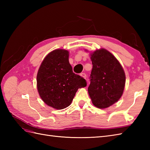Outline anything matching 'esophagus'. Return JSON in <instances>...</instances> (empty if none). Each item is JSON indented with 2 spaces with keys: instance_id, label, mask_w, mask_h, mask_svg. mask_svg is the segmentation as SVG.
I'll list each match as a JSON object with an SVG mask.
<instances>
[{
  "instance_id": "obj_1",
  "label": "esophagus",
  "mask_w": 150,
  "mask_h": 150,
  "mask_svg": "<svg viewBox=\"0 0 150 150\" xmlns=\"http://www.w3.org/2000/svg\"><path fill=\"white\" fill-rule=\"evenodd\" d=\"M81 76L84 79H86V73H82L81 74Z\"/></svg>"
}]
</instances>
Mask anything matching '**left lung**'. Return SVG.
<instances>
[{"label": "left lung", "instance_id": "left-lung-1", "mask_svg": "<svg viewBox=\"0 0 150 150\" xmlns=\"http://www.w3.org/2000/svg\"><path fill=\"white\" fill-rule=\"evenodd\" d=\"M92 68L88 93L98 108H106L120 99L125 86L126 76L122 66L105 49L91 54Z\"/></svg>", "mask_w": 150, "mask_h": 150}]
</instances>
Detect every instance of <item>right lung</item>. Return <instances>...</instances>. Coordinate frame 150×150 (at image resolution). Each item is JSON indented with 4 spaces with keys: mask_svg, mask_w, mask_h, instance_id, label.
Listing matches in <instances>:
<instances>
[{
    "mask_svg": "<svg viewBox=\"0 0 150 150\" xmlns=\"http://www.w3.org/2000/svg\"><path fill=\"white\" fill-rule=\"evenodd\" d=\"M68 59V51L54 50L44 58L37 73V90L40 98L57 110L69 106L78 89L87 85L84 78L73 72Z\"/></svg>",
    "mask_w": 150,
    "mask_h": 150,
    "instance_id": "add662e5",
    "label": "right lung"
}]
</instances>
